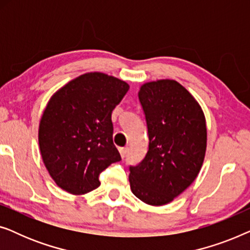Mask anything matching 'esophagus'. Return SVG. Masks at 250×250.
I'll return each instance as SVG.
<instances>
[{
	"label": "esophagus",
	"mask_w": 250,
	"mask_h": 250,
	"mask_svg": "<svg viewBox=\"0 0 250 250\" xmlns=\"http://www.w3.org/2000/svg\"><path fill=\"white\" fill-rule=\"evenodd\" d=\"M127 151H128V148H119V152H121L122 158H125L126 155H127Z\"/></svg>",
	"instance_id": "esophagus-1"
}]
</instances>
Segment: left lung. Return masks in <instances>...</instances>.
<instances>
[{
    "mask_svg": "<svg viewBox=\"0 0 250 250\" xmlns=\"http://www.w3.org/2000/svg\"><path fill=\"white\" fill-rule=\"evenodd\" d=\"M139 100L146 115L148 152L129 167L135 197L151 206L174 200L196 180L207 146L206 119L189 91L173 80L148 82Z\"/></svg>",
    "mask_w": 250,
    "mask_h": 250,
    "instance_id": "8db88e82",
    "label": "left lung"
}]
</instances>
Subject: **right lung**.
Segmentation results:
<instances>
[{
  "label": "right lung",
  "instance_id": "add662e5",
  "mask_svg": "<svg viewBox=\"0 0 250 250\" xmlns=\"http://www.w3.org/2000/svg\"><path fill=\"white\" fill-rule=\"evenodd\" d=\"M128 84L104 73H86L59 88L40 122L41 155L57 186L85 194L100 186L99 175L119 162L112 142L111 112Z\"/></svg>",
  "mask_w": 250,
  "mask_h": 250
}]
</instances>
